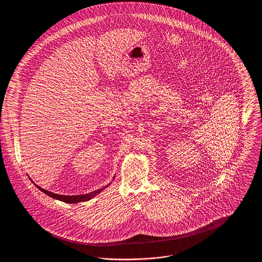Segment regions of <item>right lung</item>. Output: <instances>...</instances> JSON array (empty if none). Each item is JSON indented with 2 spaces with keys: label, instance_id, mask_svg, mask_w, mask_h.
<instances>
[{
  "label": "right lung",
  "instance_id": "1",
  "mask_svg": "<svg viewBox=\"0 0 262 262\" xmlns=\"http://www.w3.org/2000/svg\"><path fill=\"white\" fill-rule=\"evenodd\" d=\"M114 178H115V177H114ZM109 185H110V184H109ZM109 185H108V186H109ZM35 186H36V187H38L41 191H43L44 193H46L47 195L51 196L52 199L61 200V201L66 202V203H78V202H81V201H88V200H91L92 198H94L96 194L100 193L104 188H106V187H108V186H106V187H103V188H99V189H97V190H94V191L89 192V193H86V194H80V195H61V194H57V193H53V192H51V191H48V190H46V189L39 187L37 185H35Z\"/></svg>",
  "mask_w": 262,
  "mask_h": 262
}]
</instances>
